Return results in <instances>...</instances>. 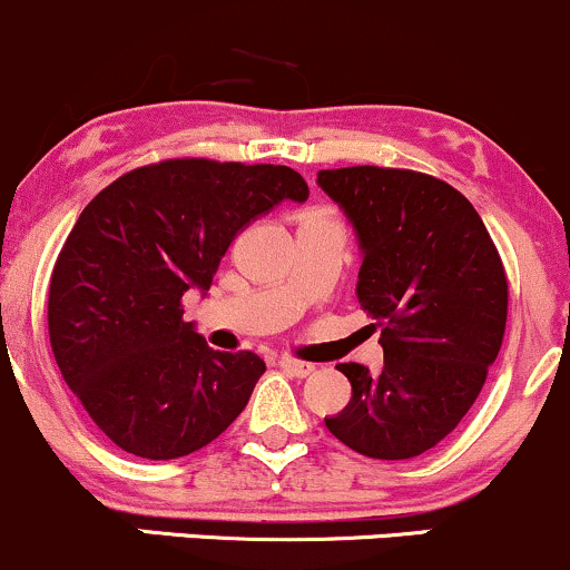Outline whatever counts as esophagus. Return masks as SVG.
Listing matches in <instances>:
<instances>
[{"label":"esophagus","instance_id":"1","mask_svg":"<svg viewBox=\"0 0 570 570\" xmlns=\"http://www.w3.org/2000/svg\"><path fill=\"white\" fill-rule=\"evenodd\" d=\"M278 367L284 370L286 375H292V377H307V375H311L313 370H316V367H313V364H307V362H299V358H289V356H284V358H281V362H278Z\"/></svg>","mask_w":570,"mask_h":570}]
</instances>
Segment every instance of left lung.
<instances>
[{
	"label": "left lung",
	"mask_w": 570,
	"mask_h": 570,
	"mask_svg": "<svg viewBox=\"0 0 570 570\" xmlns=\"http://www.w3.org/2000/svg\"><path fill=\"white\" fill-rule=\"evenodd\" d=\"M318 187L356 230V297L383 345L377 375L337 364L351 402L324 423L367 458H415L472 410L501 351L509 284L499 248L472 203L429 174L332 168Z\"/></svg>",
	"instance_id": "1"
}]
</instances>
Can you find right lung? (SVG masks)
Here are the masks:
<instances>
[{
    "label": "right lung",
    "instance_id": "obj_1",
    "mask_svg": "<svg viewBox=\"0 0 570 570\" xmlns=\"http://www.w3.org/2000/svg\"><path fill=\"white\" fill-rule=\"evenodd\" d=\"M281 200H307L292 168L181 158L122 174L82 208L50 278V345L120 450L171 461L244 412L265 362L208 348L181 297L208 292L235 235Z\"/></svg>",
    "mask_w": 570,
    "mask_h": 570
}]
</instances>
